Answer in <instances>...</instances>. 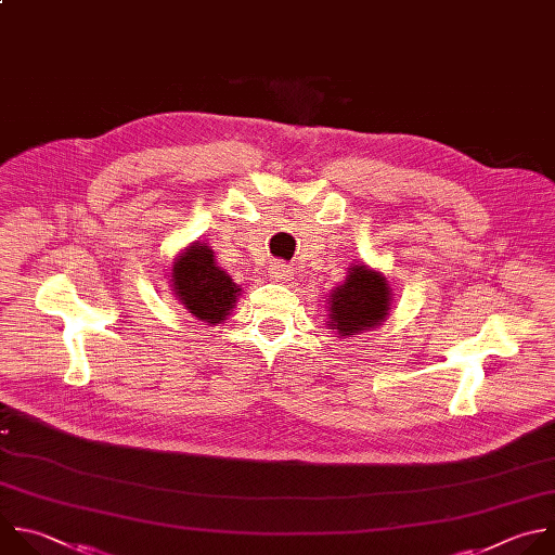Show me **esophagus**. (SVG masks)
<instances>
[{
    "label": "esophagus",
    "instance_id": "34e87169",
    "mask_svg": "<svg viewBox=\"0 0 555 555\" xmlns=\"http://www.w3.org/2000/svg\"><path fill=\"white\" fill-rule=\"evenodd\" d=\"M269 273H271V278H273L275 282H282V280H288V278L293 275V269H291V264H284V262H273Z\"/></svg>",
    "mask_w": 555,
    "mask_h": 555
}]
</instances>
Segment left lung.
Listing matches in <instances>:
<instances>
[{
  "instance_id": "1",
  "label": "left lung",
  "mask_w": 555,
  "mask_h": 555,
  "mask_svg": "<svg viewBox=\"0 0 555 555\" xmlns=\"http://www.w3.org/2000/svg\"><path fill=\"white\" fill-rule=\"evenodd\" d=\"M389 288L380 273L365 264L352 267L346 282L330 295V330L341 337L378 325L389 310Z\"/></svg>"
}]
</instances>
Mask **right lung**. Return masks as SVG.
I'll use <instances>...</instances> for the list:
<instances>
[{
  "instance_id": "1",
  "label": "right lung",
  "mask_w": 555,
  "mask_h": 555,
  "mask_svg": "<svg viewBox=\"0 0 555 555\" xmlns=\"http://www.w3.org/2000/svg\"><path fill=\"white\" fill-rule=\"evenodd\" d=\"M172 286L185 308L205 323L223 321L241 291L225 271L214 264L211 249L198 243L175 262Z\"/></svg>"
}]
</instances>
